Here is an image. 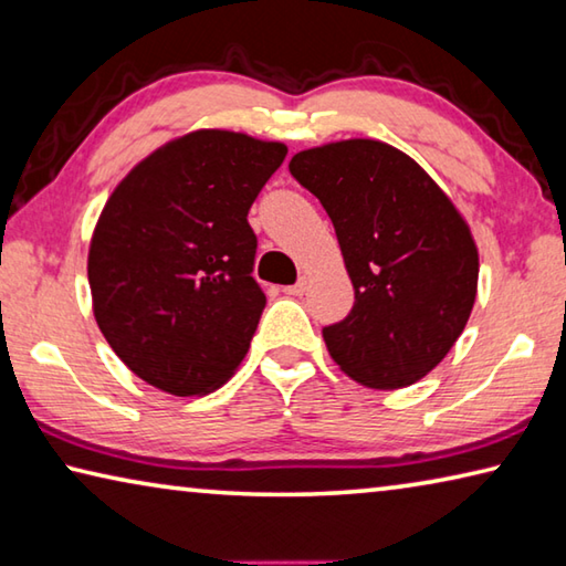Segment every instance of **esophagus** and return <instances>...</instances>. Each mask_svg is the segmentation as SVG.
Returning a JSON list of instances; mask_svg holds the SVG:
<instances>
[{"label":"esophagus","instance_id":"obj_1","mask_svg":"<svg viewBox=\"0 0 566 566\" xmlns=\"http://www.w3.org/2000/svg\"><path fill=\"white\" fill-rule=\"evenodd\" d=\"M285 293L289 295H303L305 291H308V281H305V277H301L298 283H293V285H289V289H283Z\"/></svg>","mask_w":566,"mask_h":566}]
</instances>
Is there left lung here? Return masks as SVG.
Returning a JSON list of instances; mask_svg holds the SVG:
<instances>
[{
  "label": "left lung",
  "mask_w": 566,
  "mask_h": 566,
  "mask_svg": "<svg viewBox=\"0 0 566 566\" xmlns=\"http://www.w3.org/2000/svg\"><path fill=\"white\" fill-rule=\"evenodd\" d=\"M323 203L355 289L348 318L323 328L355 382L398 390L424 378L470 321L478 245L448 193L408 154L348 138L291 158Z\"/></svg>",
  "instance_id": "1"
}]
</instances>
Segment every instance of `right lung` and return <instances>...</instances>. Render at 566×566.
I'll use <instances>...</instances> for the list:
<instances>
[{"mask_svg":"<svg viewBox=\"0 0 566 566\" xmlns=\"http://www.w3.org/2000/svg\"><path fill=\"white\" fill-rule=\"evenodd\" d=\"M285 154L201 128L156 148L108 196L88 245L94 318L154 388L206 395L245 358L265 308L248 211Z\"/></svg>","mask_w":566,"mask_h":566,"instance_id":"right-lung-1","label":"right lung"}]
</instances>
